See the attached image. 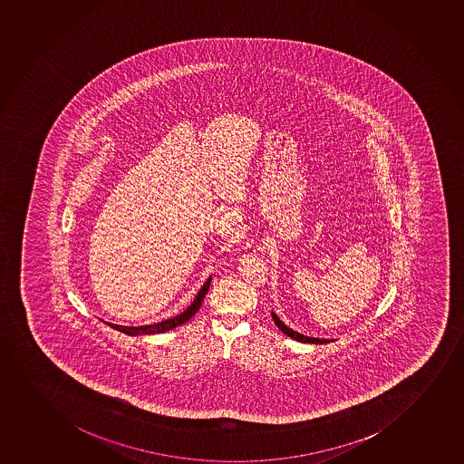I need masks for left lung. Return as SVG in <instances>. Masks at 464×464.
I'll return each instance as SVG.
<instances>
[{"label":"left lung","instance_id":"8db88e82","mask_svg":"<svg viewBox=\"0 0 464 464\" xmlns=\"http://www.w3.org/2000/svg\"><path fill=\"white\" fill-rule=\"evenodd\" d=\"M271 315H273V319H275V324H277V328L284 333V334L288 335V337H291V339L297 340V342H302V343H329V340L324 339H315V337H308V335L300 334V333H297V331H295V329L288 328L286 324L282 322V320L277 317V314L276 313H271Z\"/></svg>","mask_w":464,"mask_h":464}]
</instances>
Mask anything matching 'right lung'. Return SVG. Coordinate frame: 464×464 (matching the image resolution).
Wrapping results in <instances>:
<instances>
[{
    "instance_id": "right-lung-1",
    "label": "right lung",
    "mask_w": 464,
    "mask_h": 464,
    "mask_svg": "<svg viewBox=\"0 0 464 464\" xmlns=\"http://www.w3.org/2000/svg\"><path fill=\"white\" fill-rule=\"evenodd\" d=\"M209 282H211V277H208L204 286L199 289V293L196 295V299L193 300V304H189L188 308L185 309L184 313H180V314L176 315V317L162 320L160 324H144V326H122V324H107V322H105V324H109L110 328L121 331V333H124V334L127 335L160 334V333H165V331H169V329L176 328V326L188 322V320L199 311L202 300H204L205 295H207V291H208Z\"/></svg>"
}]
</instances>
